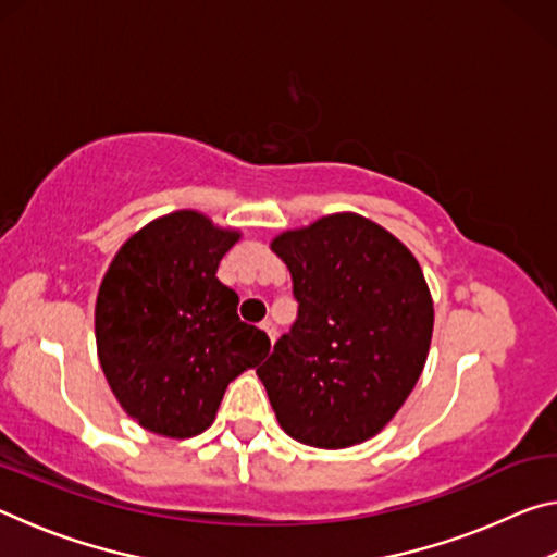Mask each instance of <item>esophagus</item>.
Here are the masks:
<instances>
[{"instance_id": "esophagus-1", "label": "esophagus", "mask_w": 557, "mask_h": 557, "mask_svg": "<svg viewBox=\"0 0 557 557\" xmlns=\"http://www.w3.org/2000/svg\"><path fill=\"white\" fill-rule=\"evenodd\" d=\"M260 329L270 336V342H275V338H277V326H275V322H272V319H265V322L260 324Z\"/></svg>"}]
</instances>
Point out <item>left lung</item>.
Returning <instances> with one entry per match:
<instances>
[{
  "label": "left lung",
  "mask_w": 557,
  "mask_h": 557,
  "mask_svg": "<svg viewBox=\"0 0 557 557\" xmlns=\"http://www.w3.org/2000/svg\"><path fill=\"white\" fill-rule=\"evenodd\" d=\"M297 319L258 379L280 428L344 449L388 425L425 369L435 309L412 252L379 223L334 213L272 240Z\"/></svg>",
  "instance_id": "1"
}]
</instances>
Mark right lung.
<instances>
[{"label":"right lung","instance_id":"add662e5","mask_svg":"<svg viewBox=\"0 0 557 557\" xmlns=\"http://www.w3.org/2000/svg\"><path fill=\"white\" fill-rule=\"evenodd\" d=\"M238 231L196 211L147 223L117 250L96 301L102 373L122 408L149 432L194 437L223 393L268 356L262 329L240 322L238 295L215 277Z\"/></svg>","mask_w":557,"mask_h":557}]
</instances>
